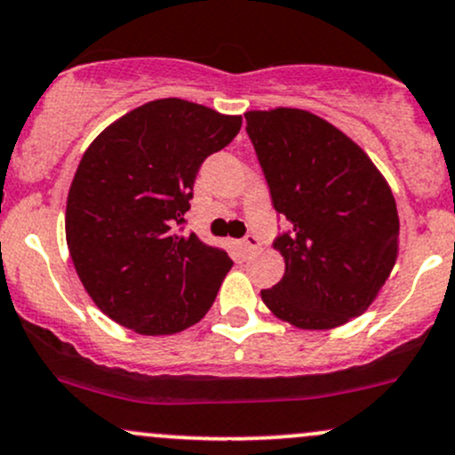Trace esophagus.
<instances>
[{
	"mask_svg": "<svg viewBox=\"0 0 455 455\" xmlns=\"http://www.w3.org/2000/svg\"><path fill=\"white\" fill-rule=\"evenodd\" d=\"M259 248H261V239H259L257 235H246L243 237V242H242V251L246 252V254H252V252H257Z\"/></svg>",
	"mask_w": 455,
	"mask_h": 455,
	"instance_id": "obj_1",
	"label": "esophagus"
}]
</instances>
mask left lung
Masks as SVG:
<instances>
[{
  "mask_svg": "<svg viewBox=\"0 0 455 455\" xmlns=\"http://www.w3.org/2000/svg\"><path fill=\"white\" fill-rule=\"evenodd\" d=\"M246 132L272 204L287 220L274 239L284 274L266 307L304 331L363 315L397 259L395 198L367 153L311 112H246Z\"/></svg>",
  "mask_w": 455,
  "mask_h": 455,
  "instance_id": "8db88e82",
  "label": "left lung"
}]
</instances>
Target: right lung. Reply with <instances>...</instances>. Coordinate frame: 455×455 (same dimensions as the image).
<instances>
[{
    "label": "right lung",
    "instance_id": "right-lung-1",
    "mask_svg": "<svg viewBox=\"0 0 455 455\" xmlns=\"http://www.w3.org/2000/svg\"><path fill=\"white\" fill-rule=\"evenodd\" d=\"M242 116L157 99L112 123L84 153L67 201V243L88 296L129 331L157 337L201 322L233 261L183 235L201 164Z\"/></svg>",
    "mask_w": 455,
    "mask_h": 455
}]
</instances>
